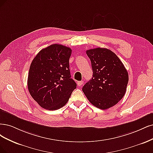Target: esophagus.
<instances>
[{
    "mask_svg": "<svg viewBox=\"0 0 153 153\" xmlns=\"http://www.w3.org/2000/svg\"><path fill=\"white\" fill-rule=\"evenodd\" d=\"M83 83H84V81H77V86L79 87V86H81L82 85H83Z\"/></svg>",
    "mask_w": 153,
    "mask_h": 153,
    "instance_id": "1",
    "label": "esophagus"
}]
</instances>
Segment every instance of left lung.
<instances>
[{
  "instance_id": "obj_1",
  "label": "left lung",
  "mask_w": 153,
  "mask_h": 153,
  "mask_svg": "<svg viewBox=\"0 0 153 153\" xmlns=\"http://www.w3.org/2000/svg\"><path fill=\"white\" fill-rule=\"evenodd\" d=\"M86 54L91 60L93 77L82 90L92 105L107 109L124 97L128 72L116 54L107 48L91 49Z\"/></svg>"
}]
</instances>
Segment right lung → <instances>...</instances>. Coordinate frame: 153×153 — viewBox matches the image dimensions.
I'll return each mask as SVG.
<instances>
[{
	"label": "right lung",
	"mask_w": 153,
	"mask_h": 153,
	"mask_svg": "<svg viewBox=\"0 0 153 153\" xmlns=\"http://www.w3.org/2000/svg\"><path fill=\"white\" fill-rule=\"evenodd\" d=\"M71 53L70 48L51 44L39 51L31 63L28 89L34 100L44 109H60L76 88L69 69Z\"/></svg>",
	"instance_id": "add662e5"
}]
</instances>
